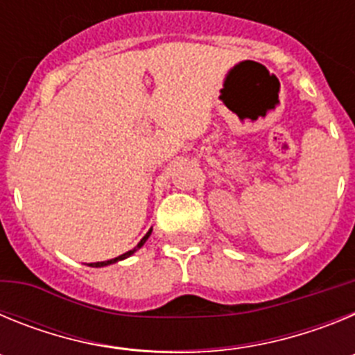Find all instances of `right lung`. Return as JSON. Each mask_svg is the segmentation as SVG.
<instances>
[{"label":"right lung","instance_id":"add662e5","mask_svg":"<svg viewBox=\"0 0 355 355\" xmlns=\"http://www.w3.org/2000/svg\"><path fill=\"white\" fill-rule=\"evenodd\" d=\"M150 231H153V229H149V231H147V234H146V236H144L142 240L139 241V245L135 247V249L128 250V252L121 254V256H117V258H114V259H108V261H97V263H90L89 266H96V268H97V266H106V265H112V263H117V261H121V259H126V258H130L131 254H133V252H137V250H139L140 247H142L144 243H146V241H147V238L150 236Z\"/></svg>","mask_w":355,"mask_h":355}]
</instances>
